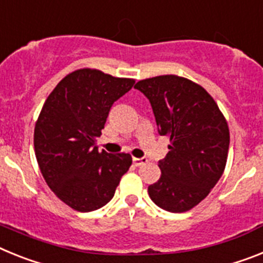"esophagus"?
Instances as JSON below:
<instances>
[{
  "label": "esophagus",
  "mask_w": 263,
  "mask_h": 263,
  "mask_svg": "<svg viewBox=\"0 0 263 263\" xmlns=\"http://www.w3.org/2000/svg\"><path fill=\"white\" fill-rule=\"evenodd\" d=\"M132 161H134L135 165L139 166V165H141V164L147 163L148 160L145 159V157H134V159H132Z\"/></svg>",
  "instance_id": "1"
}]
</instances>
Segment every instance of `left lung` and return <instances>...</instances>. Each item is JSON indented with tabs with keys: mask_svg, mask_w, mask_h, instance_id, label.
Listing matches in <instances>:
<instances>
[{
	"mask_svg": "<svg viewBox=\"0 0 263 263\" xmlns=\"http://www.w3.org/2000/svg\"><path fill=\"white\" fill-rule=\"evenodd\" d=\"M135 88L149 99L159 134L170 139V152L159 161L161 176L148 195L164 211H191L225 171L227 119L208 91L186 78L160 75L139 81Z\"/></svg>",
	"mask_w": 263,
	"mask_h": 263,
	"instance_id": "1",
	"label": "left lung"
}]
</instances>
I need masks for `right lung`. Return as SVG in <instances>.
Returning <instances> with one entry per match:
<instances>
[{
  "instance_id": "add662e5",
  "label": "right lung",
  "mask_w": 263,
  "mask_h": 263,
  "mask_svg": "<svg viewBox=\"0 0 263 263\" xmlns=\"http://www.w3.org/2000/svg\"><path fill=\"white\" fill-rule=\"evenodd\" d=\"M134 83L97 68H79L57 84L41 109L34 128L36 161L49 188L75 211L104 206L131 166V155L99 152L97 139L114 102Z\"/></svg>"
}]
</instances>
